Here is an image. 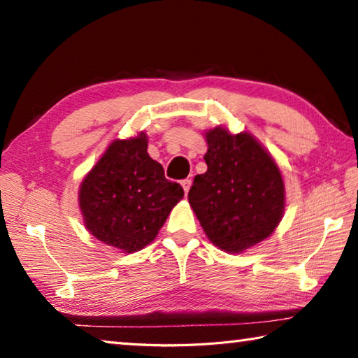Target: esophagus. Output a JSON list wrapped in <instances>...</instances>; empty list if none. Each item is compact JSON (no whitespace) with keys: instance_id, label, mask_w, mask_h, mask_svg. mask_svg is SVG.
I'll use <instances>...</instances> for the list:
<instances>
[{"instance_id":"obj_1","label":"esophagus","mask_w":358,"mask_h":358,"mask_svg":"<svg viewBox=\"0 0 358 358\" xmlns=\"http://www.w3.org/2000/svg\"><path fill=\"white\" fill-rule=\"evenodd\" d=\"M191 185H192V180H189V178H186V180L181 181V186H183L185 194L189 192V189H191Z\"/></svg>"}]
</instances>
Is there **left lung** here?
Masks as SVG:
<instances>
[{"mask_svg":"<svg viewBox=\"0 0 358 358\" xmlns=\"http://www.w3.org/2000/svg\"><path fill=\"white\" fill-rule=\"evenodd\" d=\"M207 172L187 194L207 237L240 252L273 234L284 211V183L275 161L248 132H207Z\"/></svg>","mask_w":358,"mask_h":358,"instance_id":"8db88e82","label":"left lung"}]
</instances>
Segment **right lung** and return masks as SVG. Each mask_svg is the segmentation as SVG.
Masks as SVG:
<instances>
[{
    "label": "right lung",
    "mask_w": 358,
    "mask_h": 358,
    "mask_svg": "<svg viewBox=\"0 0 358 358\" xmlns=\"http://www.w3.org/2000/svg\"><path fill=\"white\" fill-rule=\"evenodd\" d=\"M147 143L143 132L112 142L78 192L87 229L102 243L124 252L151 243L185 194L148 156Z\"/></svg>",
    "instance_id": "add662e5"
}]
</instances>
